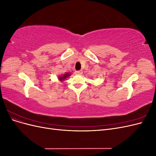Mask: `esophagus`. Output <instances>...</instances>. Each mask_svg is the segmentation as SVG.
Here are the masks:
<instances>
[{
	"instance_id": "esophagus-1",
	"label": "esophagus",
	"mask_w": 156,
	"mask_h": 156,
	"mask_svg": "<svg viewBox=\"0 0 156 156\" xmlns=\"http://www.w3.org/2000/svg\"><path fill=\"white\" fill-rule=\"evenodd\" d=\"M82 73H83V72H82L81 70L76 71V72H75V74H77V75H81V74H82Z\"/></svg>"
}]
</instances>
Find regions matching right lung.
Here are the masks:
<instances>
[{"mask_svg":"<svg viewBox=\"0 0 156 156\" xmlns=\"http://www.w3.org/2000/svg\"><path fill=\"white\" fill-rule=\"evenodd\" d=\"M69 75H70V73H65V74H64L62 75H61V76H59L58 77L59 81H64V79H66L67 77H68Z\"/></svg>","mask_w":156,"mask_h":156,"instance_id":"obj_1","label":"right lung"}]
</instances>
